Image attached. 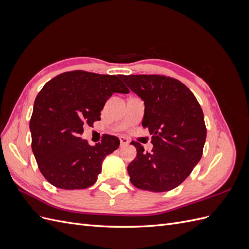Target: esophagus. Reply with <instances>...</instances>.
Masks as SVG:
<instances>
[{"label": "esophagus", "mask_w": 249, "mask_h": 249, "mask_svg": "<svg viewBox=\"0 0 249 249\" xmlns=\"http://www.w3.org/2000/svg\"><path fill=\"white\" fill-rule=\"evenodd\" d=\"M119 140H120V145H122V146L129 144V139H127L126 137H124V136L119 137Z\"/></svg>", "instance_id": "1"}]
</instances>
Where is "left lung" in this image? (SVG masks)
Returning <instances> with one entry per match:
<instances>
[{"mask_svg":"<svg viewBox=\"0 0 249 249\" xmlns=\"http://www.w3.org/2000/svg\"><path fill=\"white\" fill-rule=\"evenodd\" d=\"M120 79L144 102L142 125L153 136L152 153L132 142L137 156L127 166L131 183L152 192L175 189L202 156L207 129L200 105L176 79L157 74H122Z\"/></svg>","mask_w":249,"mask_h":249,"instance_id":"left-lung-1","label":"left lung"}]
</instances>
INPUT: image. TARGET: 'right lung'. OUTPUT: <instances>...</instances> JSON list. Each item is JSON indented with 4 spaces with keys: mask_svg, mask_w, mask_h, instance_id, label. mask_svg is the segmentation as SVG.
<instances>
[{
    "mask_svg": "<svg viewBox=\"0 0 249 249\" xmlns=\"http://www.w3.org/2000/svg\"><path fill=\"white\" fill-rule=\"evenodd\" d=\"M115 92L129 93L117 76L83 71L59 74L40 90L30 131L37 165L50 184L74 190L96 182L104 159L118 148L119 139L104 135L89 145L80 135L101 119L105 103Z\"/></svg>",
    "mask_w": 249,
    "mask_h": 249,
    "instance_id": "add662e5",
    "label": "right lung"
}]
</instances>
